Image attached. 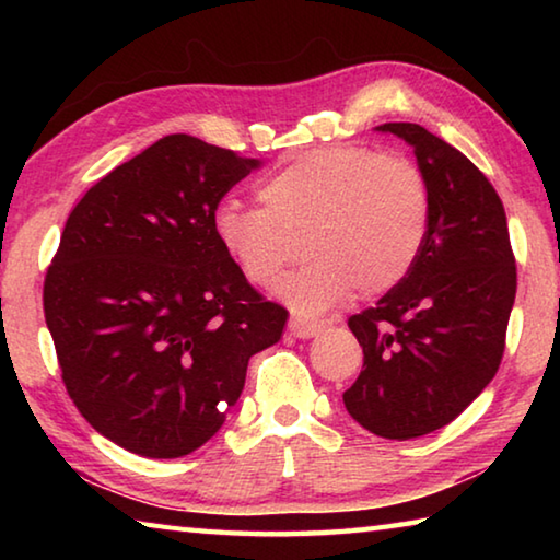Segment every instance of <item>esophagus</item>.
<instances>
[{"label":"esophagus","instance_id":"34e87169","mask_svg":"<svg viewBox=\"0 0 560 560\" xmlns=\"http://www.w3.org/2000/svg\"><path fill=\"white\" fill-rule=\"evenodd\" d=\"M289 330L296 338H314V336L320 334V330H324V324H320V320H308V318L293 316L289 320Z\"/></svg>","mask_w":560,"mask_h":560}]
</instances>
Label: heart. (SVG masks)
I'll use <instances>...</instances> for the list:
<instances>
[{
	"label": "heart",
	"instance_id": "1",
	"mask_svg": "<svg viewBox=\"0 0 560 560\" xmlns=\"http://www.w3.org/2000/svg\"><path fill=\"white\" fill-rule=\"evenodd\" d=\"M264 207L222 200L212 232L242 273L271 283L296 257L314 254L277 283L303 314H318L358 291L381 296L420 259L432 220V187L405 155L371 145H326L301 153L261 179Z\"/></svg>",
	"mask_w": 560,
	"mask_h": 560
}]
</instances>
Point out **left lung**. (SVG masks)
<instances>
[{"instance_id": "1", "label": "left lung", "mask_w": 560, "mask_h": 560, "mask_svg": "<svg viewBox=\"0 0 560 560\" xmlns=\"http://www.w3.org/2000/svg\"><path fill=\"white\" fill-rule=\"evenodd\" d=\"M412 145L432 187L428 242L405 281L348 318L363 371L346 410L377 438L450 424L497 375L516 296L504 205L487 175L417 122H385Z\"/></svg>"}]
</instances>
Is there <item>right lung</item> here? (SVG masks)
<instances>
[{
  "mask_svg": "<svg viewBox=\"0 0 560 560\" xmlns=\"http://www.w3.org/2000/svg\"><path fill=\"white\" fill-rule=\"evenodd\" d=\"M259 163L175 132L73 207L44 279L66 393L91 428L150 459L195 452L240 400L246 365L289 311L252 287L212 232Z\"/></svg>",
  "mask_w": 560,
  "mask_h": 560,
  "instance_id": "1",
  "label": "right lung"
}]
</instances>
